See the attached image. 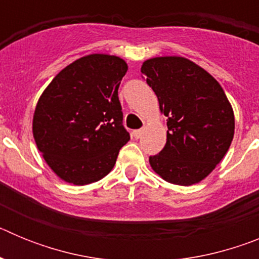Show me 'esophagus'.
<instances>
[{
	"mask_svg": "<svg viewBox=\"0 0 259 259\" xmlns=\"http://www.w3.org/2000/svg\"><path fill=\"white\" fill-rule=\"evenodd\" d=\"M143 134H144V130H136V131L132 132V135H134V137H135V139H136V140L141 139Z\"/></svg>",
	"mask_w": 259,
	"mask_h": 259,
	"instance_id": "34e87169",
	"label": "esophagus"
}]
</instances>
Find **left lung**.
<instances>
[{
  "instance_id": "left-lung-1",
  "label": "left lung",
  "mask_w": 259,
  "mask_h": 259,
  "mask_svg": "<svg viewBox=\"0 0 259 259\" xmlns=\"http://www.w3.org/2000/svg\"><path fill=\"white\" fill-rule=\"evenodd\" d=\"M167 116V141L149 157L153 171L176 185L203 180L223 159L235 134L233 110L221 84L184 57H155L141 66Z\"/></svg>"
}]
</instances>
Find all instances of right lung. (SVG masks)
<instances>
[{
	"instance_id": "obj_1",
	"label": "right lung",
	"mask_w": 259,
	"mask_h": 259,
	"mask_svg": "<svg viewBox=\"0 0 259 259\" xmlns=\"http://www.w3.org/2000/svg\"><path fill=\"white\" fill-rule=\"evenodd\" d=\"M127 70L120 57L89 54L66 66L38 98L33 139L63 182L87 185L113 170L130 140L118 97Z\"/></svg>"
}]
</instances>
